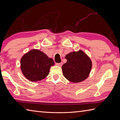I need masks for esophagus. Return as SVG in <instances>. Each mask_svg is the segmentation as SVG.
<instances>
[{
	"label": "esophagus",
	"mask_w": 120,
	"mask_h": 120,
	"mask_svg": "<svg viewBox=\"0 0 120 120\" xmlns=\"http://www.w3.org/2000/svg\"><path fill=\"white\" fill-rule=\"evenodd\" d=\"M63 63L62 62H60V63H56V65H57V66H59V67H61Z\"/></svg>",
	"instance_id": "obj_1"
}]
</instances>
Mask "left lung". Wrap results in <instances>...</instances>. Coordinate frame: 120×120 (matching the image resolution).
Returning <instances> with one entry per match:
<instances>
[{
	"mask_svg": "<svg viewBox=\"0 0 120 120\" xmlns=\"http://www.w3.org/2000/svg\"><path fill=\"white\" fill-rule=\"evenodd\" d=\"M67 62L62 65L63 75L71 82L77 83L88 78L92 68V62L82 50L66 55Z\"/></svg>",
	"mask_w": 120,
	"mask_h": 120,
	"instance_id": "obj_1",
	"label": "left lung"
}]
</instances>
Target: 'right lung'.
Masks as SVG:
<instances>
[{"instance_id":"add662e5","label":"right lung","mask_w":120,"mask_h":120,"mask_svg":"<svg viewBox=\"0 0 120 120\" xmlns=\"http://www.w3.org/2000/svg\"><path fill=\"white\" fill-rule=\"evenodd\" d=\"M52 58L37 49L25 53L21 60V68L24 76L31 81L42 80L49 74V70L54 65Z\"/></svg>"}]
</instances>
